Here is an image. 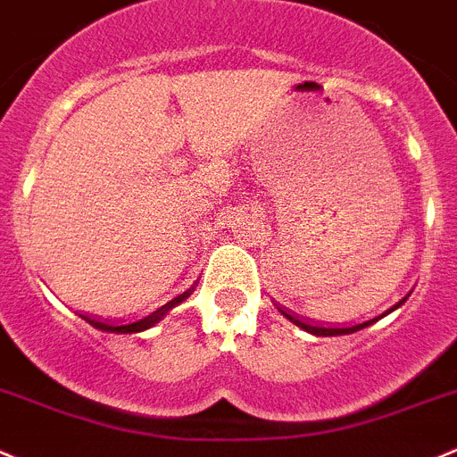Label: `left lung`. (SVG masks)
Masks as SVG:
<instances>
[{
  "instance_id": "left-lung-1",
  "label": "left lung",
  "mask_w": 457,
  "mask_h": 457,
  "mask_svg": "<svg viewBox=\"0 0 457 457\" xmlns=\"http://www.w3.org/2000/svg\"><path fill=\"white\" fill-rule=\"evenodd\" d=\"M408 296H411V294H408ZM403 303H406V298H402V301H399L397 305H395V307H390V310L386 312V314H390V312H395V310H397V307H402ZM278 312H280V314L285 316V319H289L291 323H294V325H298V328H301V329H305V332L314 334V337H343V334L359 332V329L368 328V325H372V323H375V320H377V319H372V320H366V323L352 325V328H320V325H312V323H305V320H301V319H298V316H291V314H287V312H285V310H280V307H278ZM386 314H384V316H386ZM379 319H381V316H379Z\"/></svg>"
}]
</instances>
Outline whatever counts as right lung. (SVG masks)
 <instances>
[{
	"instance_id": "add662e5",
	"label": "right lung",
	"mask_w": 457,
	"mask_h": 457,
	"mask_svg": "<svg viewBox=\"0 0 457 457\" xmlns=\"http://www.w3.org/2000/svg\"><path fill=\"white\" fill-rule=\"evenodd\" d=\"M190 294H193V289L184 291L181 296H177L175 301L166 303V305L159 307V310H156V312H152V314L145 316V319L134 320V323H128V325H110V323H103V320L89 319V316H82V319H85L89 325H94L96 329H103V332H112V334H138V332H145V329L154 328V325L159 323V320H163V316H166L168 312L175 310V307L179 305V303H184L186 298L190 296Z\"/></svg>"
}]
</instances>
